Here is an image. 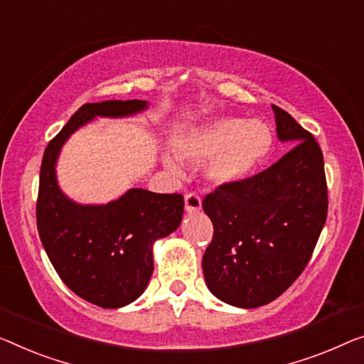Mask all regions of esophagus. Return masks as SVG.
I'll use <instances>...</instances> for the list:
<instances>
[{
	"mask_svg": "<svg viewBox=\"0 0 364 364\" xmlns=\"http://www.w3.org/2000/svg\"><path fill=\"white\" fill-rule=\"evenodd\" d=\"M184 209H186L188 213H198V210H200V198L198 194L188 193L186 196H184Z\"/></svg>",
	"mask_w": 364,
	"mask_h": 364,
	"instance_id": "34e87169",
	"label": "esophagus"
}]
</instances>
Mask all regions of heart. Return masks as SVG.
I'll use <instances>...</instances> for the list:
<instances>
[{"instance_id":"b5f03b06","label":"heart","mask_w":364,"mask_h":364,"mask_svg":"<svg viewBox=\"0 0 364 364\" xmlns=\"http://www.w3.org/2000/svg\"><path fill=\"white\" fill-rule=\"evenodd\" d=\"M271 145L273 135L264 122L219 117L176 134L173 154L165 155V164L175 173L181 171V161L204 164L205 178L225 186L250 176L269 154Z\"/></svg>"}]
</instances>
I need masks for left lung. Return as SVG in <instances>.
I'll return each instance as SVG.
<instances>
[{
	"mask_svg": "<svg viewBox=\"0 0 364 364\" xmlns=\"http://www.w3.org/2000/svg\"><path fill=\"white\" fill-rule=\"evenodd\" d=\"M273 111L289 151L203 200L214 225L203 257L205 284L217 299L243 309L274 301L299 278L327 219L322 150L291 114L274 105Z\"/></svg>",
	"mask_w": 364,
	"mask_h": 364,
	"instance_id": "left-lung-1",
	"label": "left lung"
}]
</instances>
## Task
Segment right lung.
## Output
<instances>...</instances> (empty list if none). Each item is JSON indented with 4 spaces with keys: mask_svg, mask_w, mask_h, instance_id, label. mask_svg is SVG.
<instances>
[{
    "mask_svg": "<svg viewBox=\"0 0 364 364\" xmlns=\"http://www.w3.org/2000/svg\"><path fill=\"white\" fill-rule=\"evenodd\" d=\"M147 109V101L83 105L43 151L37 196V230L60 279L81 299L105 309L134 302L154 273V242L181 224L183 194L134 188L102 205L73 203L60 191L55 164L62 145L96 116L126 117Z\"/></svg>",
    "mask_w": 364,
    "mask_h": 364,
    "instance_id": "1",
    "label": "right lung"
}]
</instances>
